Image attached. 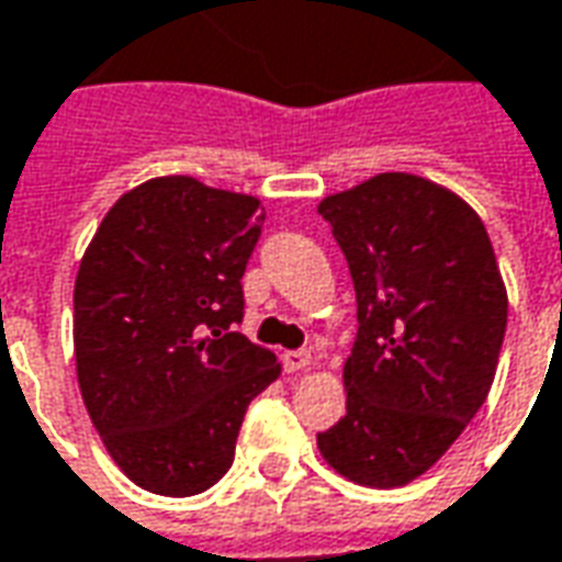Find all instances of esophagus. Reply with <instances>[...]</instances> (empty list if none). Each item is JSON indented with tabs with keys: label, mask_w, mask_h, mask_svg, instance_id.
<instances>
[{
	"label": "esophagus",
	"mask_w": 562,
	"mask_h": 562,
	"mask_svg": "<svg viewBox=\"0 0 562 562\" xmlns=\"http://www.w3.org/2000/svg\"><path fill=\"white\" fill-rule=\"evenodd\" d=\"M313 362V357L307 350H289V353H282V366H285V372H301V369H307Z\"/></svg>",
	"instance_id": "34e87169"
}]
</instances>
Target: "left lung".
I'll return each instance as SVG.
<instances>
[{
  "mask_svg": "<svg viewBox=\"0 0 562 562\" xmlns=\"http://www.w3.org/2000/svg\"><path fill=\"white\" fill-rule=\"evenodd\" d=\"M357 289L347 415L316 434L335 471L396 490L440 461L490 396L507 289L483 217L449 187L381 171L319 202Z\"/></svg>",
  "mask_w": 562,
  "mask_h": 562,
  "instance_id": "left-lung-1",
  "label": "left lung"
}]
</instances>
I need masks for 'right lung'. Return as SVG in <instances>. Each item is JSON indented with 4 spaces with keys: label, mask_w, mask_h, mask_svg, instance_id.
I'll return each instance as SVG.
<instances>
[{
    "label": "right lung",
    "mask_w": 562,
    "mask_h": 562,
    "mask_svg": "<svg viewBox=\"0 0 562 562\" xmlns=\"http://www.w3.org/2000/svg\"><path fill=\"white\" fill-rule=\"evenodd\" d=\"M261 224L258 196L166 175L125 190L79 261V391L140 490L184 498L215 486L249 403L280 378L273 350L231 331Z\"/></svg>",
    "instance_id": "obj_1"
}]
</instances>
